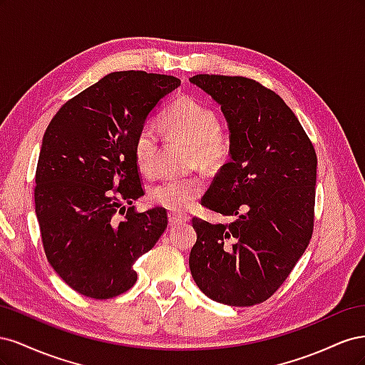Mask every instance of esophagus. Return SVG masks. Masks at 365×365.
<instances>
[{
	"mask_svg": "<svg viewBox=\"0 0 365 365\" xmlns=\"http://www.w3.org/2000/svg\"><path fill=\"white\" fill-rule=\"evenodd\" d=\"M189 216L182 215V213H169V224L170 225H178V224H184V222H189Z\"/></svg>",
	"mask_w": 365,
	"mask_h": 365,
	"instance_id": "esophagus-1",
	"label": "esophagus"
}]
</instances>
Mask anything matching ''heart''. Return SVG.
Segmentation results:
<instances>
[{
    "label": "heart",
    "instance_id": "b5f03b06",
    "mask_svg": "<svg viewBox=\"0 0 365 365\" xmlns=\"http://www.w3.org/2000/svg\"><path fill=\"white\" fill-rule=\"evenodd\" d=\"M161 130L168 138L189 143V163L205 170L219 169L228 160V141L219 129V120L212 108L195 97L184 96L165 109L161 115ZM134 160L138 169L153 176L158 170L160 138L152 125H141L135 132ZM204 190V181L196 175L165 178L153 185L149 197L170 212H184Z\"/></svg>",
    "mask_w": 365,
    "mask_h": 365
}]
</instances>
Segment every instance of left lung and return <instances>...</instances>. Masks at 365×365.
<instances>
[{"instance_id": "left-lung-1", "label": "left lung", "mask_w": 365, "mask_h": 365, "mask_svg": "<svg viewBox=\"0 0 365 365\" xmlns=\"http://www.w3.org/2000/svg\"><path fill=\"white\" fill-rule=\"evenodd\" d=\"M190 82L220 105L230 129V163L202 205L231 222L193 217V280L212 300L263 303L303 256L314 231L317 153L282 97L242 76L196 74Z\"/></svg>"}]
</instances>
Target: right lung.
<instances>
[{"label":"right lung","mask_w":365,"mask_h":365,"mask_svg":"<svg viewBox=\"0 0 365 365\" xmlns=\"http://www.w3.org/2000/svg\"><path fill=\"white\" fill-rule=\"evenodd\" d=\"M180 85L173 76L115 71L51 118L35 207L47 260L76 292L106 300L130 289L135 260L168 227L164 208L138 213L132 205L145 195L132 143L160 98Z\"/></svg>","instance_id":"add662e5"}]
</instances>
